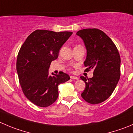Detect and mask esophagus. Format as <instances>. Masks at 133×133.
Segmentation results:
<instances>
[{
  "label": "esophagus",
  "instance_id": "obj_1",
  "mask_svg": "<svg viewBox=\"0 0 133 133\" xmlns=\"http://www.w3.org/2000/svg\"><path fill=\"white\" fill-rule=\"evenodd\" d=\"M70 78H71V79H79L78 77L74 76H70Z\"/></svg>",
  "mask_w": 133,
  "mask_h": 133
}]
</instances>
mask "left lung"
Masks as SVG:
<instances>
[{
	"mask_svg": "<svg viewBox=\"0 0 133 133\" xmlns=\"http://www.w3.org/2000/svg\"><path fill=\"white\" fill-rule=\"evenodd\" d=\"M76 35L83 40L87 50L85 70H93L92 78L80 77L86 85L81 96L90 104L101 103L109 98L119 79L118 50L110 38L97 29L79 30Z\"/></svg>",
	"mask_w": 133,
	"mask_h": 133,
	"instance_id": "left-lung-1",
	"label": "left lung"
}]
</instances>
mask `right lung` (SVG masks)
<instances>
[{
  "label": "right lung",
  "instance_id": "add662e5",
  "mask_svg": "<svg viewBox=\"0 0 133 133\" xmlns=\"http://www.w3.org/2000/svg\"><path fill=\"white\" fill-rule=\"evenodd\" d=\"M72 32L36 30L26 38L18 53L16 69L25 97L35 105L47 107L57 99L58 85L70 79L64 72L49 74L51 61Z\"/></svg>",
  "mask_w": 133,
  "mask_h": 133
}]
</instances>
